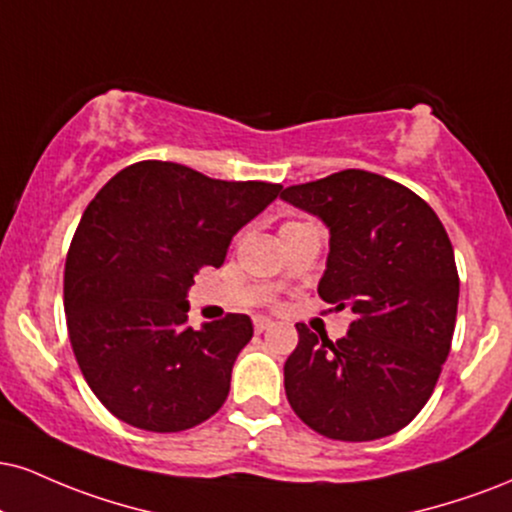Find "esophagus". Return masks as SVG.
<instances>
[{"mask_svg":"<svg viewBox=\"0 0 512 512\" xmlns=\"http://www.w3.org/2000/svg\"><path fill=\"white\" fill-rule=\"evenodd\" d=\"M274 326V322L272 319H267V317H257L255 319V331L257 334H264V331H269Z\"/></svg>","mask_w":512,"mask_h":512,"instance_id":"obj_1","label":"esophagus"}]
</instances>
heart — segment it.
<instances>
[{"instance_id": "obj_1", "label": "heart", "mask_w": 512, "mask_h": 512, "mask_svg": "<svg viewBox=\"0 0 512 512\" xmlns=\"http://www.w3.org/2000/svg\"><path fill=\"white\" fill-rule=\"evenodd\" d=\"M286 226H293V224H286Z\"/></svg>"}]
</instances>
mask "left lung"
<instances>
[{"instance_id": "1", "label": "left lung", "mask_w": 512, "mask_h": 512, "mask_svg": "<svg viewBox=\"0 0 512 512\" xmlns=\"http://www.w3.org/2000/svg\"><path fill=\"white\" fill-rule=\"evenodd\" d=\"M281 197L329 226L317 291L353 312L336 343L295 324L288 403L326 439L396 434L424 408L451 353L460 279L448 233L420 195L372 171H338Z\"/></svg>"}]
</instances>
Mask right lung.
Segmentation results:
<instances>
[{
    "label": "right lung",
    "mask_w": 512,
    "mask_h": 512,
    "mask_svg": "<svg viewBox=\"0 0 512 512\" xmlns=\"http://www.w3.org/2000/svg\"><path fill=\"white\" fill-rule=\"evenodd\" d=\"M279 193V183L147 159L85 209L66 255V326L85 381L121 422L183 432L224 405L252 322L226 315L195 331L188 288L197 269L224 264L231 238Z\"/></svg>",
    "instance_id": "add662e5"
}]
</instances>
